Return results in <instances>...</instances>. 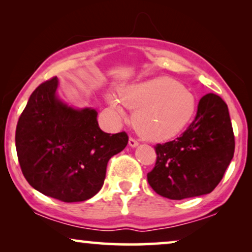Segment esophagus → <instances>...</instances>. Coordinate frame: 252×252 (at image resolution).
Segmentation results:
<instances>
[{
	"label": "esophagus",
	"instance_id": "esophagus-1",
	"mask_svg": "<svg viewBox=\"0 0 252 252\" xmlns=\"http://www.w3.org/2000/svg\"><path fill=\"white\" fill-rule=\"evenodd\" d=\"M128 144L130 147H136L137 144H139V142H137V141L135 140V139H133V137H129V140H128Z\"/></svg>",
	"mask_w": 252,
	"mask_h": 252
}]
</instances>
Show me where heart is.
<instances>
[{"mask_svg": "<svg viewBox=\"0 0 252 252\" xmlns=\"http://www.w3.org/2000/svg\"><path fill=\"white\" fill-rule=\"evenodd\" d=\"M120 101L133 110L132 124L137 134L148 141L163 142L187 128L197 110L195 95L178 80L156 77L120 91ZM110 104L119 115L123 106L115 98Z\"/></svg>", "mask_w": 252, "mask_h": 252, "instance_id": "heart-1", "label": "heart"}]
</instances>
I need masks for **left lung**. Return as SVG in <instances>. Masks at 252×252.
Here are the masks:
<instances>
[{
  "instance_id": "1",
  "label": "left lung",
  "mask_w": 252,
  "mask_h": 252,
  "mask_svg": "<svg viewBox=\"0 0 252 252\" xmlns=\"http://www.w3.org/2000/svg\"><path fill=\"white\" fill-rule=\"evenodd\" d=\"M235 149L227 104L220 96L199 99L195 119L173 141L155 146V167L147 174L150 187L170 199L209 194L225 174Z\"/></svg>"
}]
</instances>
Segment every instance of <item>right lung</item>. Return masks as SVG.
Listing matches in <instances>:
<instances>
[{
	"label": "right lung",
	"mask_w": 252,
	"mask_h": 252,
	"mask_svg": "<svg viewBox=\"0 0 252 252\" xmlns=\"http://www.w3.org/2000/svg\"><path fill=\"white\" fill-rule=\"evenodd\" d=\"M57 77L32 93L16 128L24 177L58 201L82 202L97 194L106 165L128 143L126 132L105 133L94 109H72L56 97Z\"/></svg>",
	"instance_id": "obj_1"
}]
</instances>
